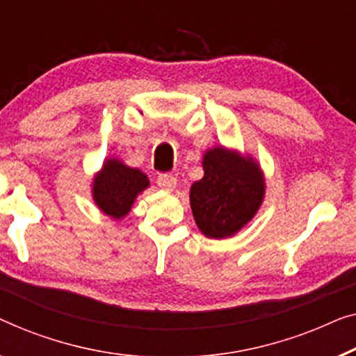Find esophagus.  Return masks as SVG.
<instances>
[{"label":"esophagus","mask_w":356,"mask_h":356,"mask_svg":"<svg viewBox=\"0 0 356 356\" xmlns=\"http://www.w3.org/2000/svg\"><path fill=\"white\" fill-rule=\"evenodd\" d=\"M158 187L166 190V192H172L177 185V179L174 176H159L156 180Z\"/></svg>","instance_id":"1"}]
</instances>
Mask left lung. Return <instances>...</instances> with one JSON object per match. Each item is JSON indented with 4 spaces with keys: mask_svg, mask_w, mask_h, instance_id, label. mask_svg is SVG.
<instances>
[{
    "mask_svg": "<svg viewBox=\"0 0 356 356\" xmlns=\"http://www.w3.org/2000/svg\"><path fill=\"white\" fill-rule=\"evenodd\" d=\"M203 177L190 187L193 219L204 237L227 238L254 218L266 193L263 169L252 154L216 145L203 154Z\"/></svg>",
    "mask_w": 356,
    "mask_h": 356,
    "instance_id": "1",
    "label": "left lung"
}]
</instances>
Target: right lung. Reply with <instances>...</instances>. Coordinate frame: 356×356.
<instances>
[{"mask_svg":"<svg viewBox=\"0 0 356 356\" xmlns=\"http://www.w3.org/2000/svg\"><path fill=\"white\" fill-rule=\"evenodd\" d=\"M149 187L148 176L116 156L106 158L92 179V198L102 213L121 221L132 209L140 193Z\"/></svg>","mask_w":356,"mask_h":356,"instance_id":"obj_1","label":"right lung"}]
</instances>
